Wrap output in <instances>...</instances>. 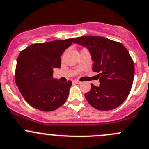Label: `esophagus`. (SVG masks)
I'll use <instances>...</instances> for the list:
<instances>
[{"label":"esophagus","mask_w":149,"mask_h":149,"mask_svg":"<svg viewBox=\"0 0 149 149\" xmlns=\"http://www.w3.org/2000/svg\"><path fill=\"white\" fill-rule=\"evenodd\" d=\"M74 83L75 84H81V82H79V81H77V80H74Z\"/></svg>","instance_id":"34e87169"}]
</instances>
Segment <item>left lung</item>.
<instances>
[{
	"label": "left lung",
	"mask_w": 149,
	"mask_h": 149,
	"mask_svg": "<svg viewBox=\"0 0 149 149\" xmlns=\"http://www.w3.org/2000/svg\"><path fill=\"white\" fill-rule=\"evenodd\" d=\"M74 43L88 49L94 62L93 71L99 73L100 84H91V90L85 94L87 102L99 110L118 107L129 95L134 78V64L127 49L102 36H81Z\"/></svg>",
	"instance_id": "obj_1"
}]
</instances>
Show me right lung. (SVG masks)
<instances>
[{"label": "right lung", "instance_id": "add662e5", "mask_svg": "<svg viewBox=\"0 0 149 149\" xmlns=\"http://www.w3.org/2000/svg\"><path fill=\"white\" fill-rule=\"evenodd\" d=\"M74 38L31 44L18 57L16 82L25 100L41 111L62 106L69 95L71 81L60 82L53 77V69L60 68L61 56Z\"/></svg>", "mask_w": 149, "mask_h": 149}]
</instances>
